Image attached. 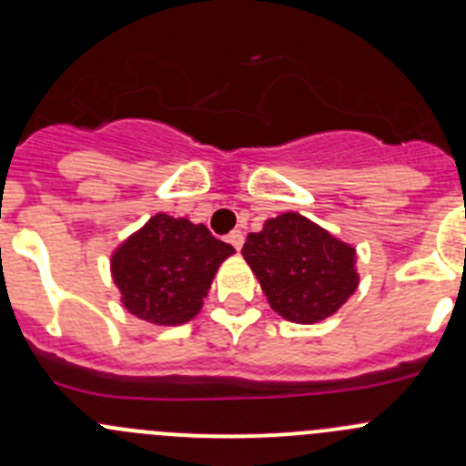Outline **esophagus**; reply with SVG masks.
Returning a JSON list of instances; mask_svg holds the SVG:
<instances>
[{
	"mask_svg": "<svg viewBox=\"0 0 466 466\" xmlns=\"http://www.w3.org/2000/svg\"><path fill=\"white\" fill-rule=\"evenodd\" d=\"M228 243H229V246H234V250H241V248H243V234L238 232V229H234V232L228 234Z\"/></svg>",
	"mask_w": 466,
	"mask_h": 466,
	"instance_id": "34e87169",
	"label": "esophagus"
}]
</instances>
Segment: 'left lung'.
<instances>
[{"mask_svg":"<svg viewBox=\"0 0 466 466\" xmlns=\"http://www.w3.org/2000/svg\"><path fill=\"white\" fill-rule=\"evenodd\" d=\"M241 255L284 320L320 322L359 289L354 248L295 211L268 218L261 232L248 234Z\"/></svg>","mask_w":466,"mask_h":466,"instance_id":"1","label":"left lung"}]
</instances>
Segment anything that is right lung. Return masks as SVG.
<instances>
[{"mask_svg":"<svg viewBox=\"0 0 466 466\" xmlns=\"http://www.w3.org/2000/svg\"><path fill=\"white\" fill-rule=\"evenodd\" d=\"M234 255L203 223L155 214L110 259L121 304L139 320L177 327L198 316L218 266Z\"/></svg>","mask_w":466,"mask_h":466,"instance_id":"add662e5","label":"right lung"}]
</instances>
